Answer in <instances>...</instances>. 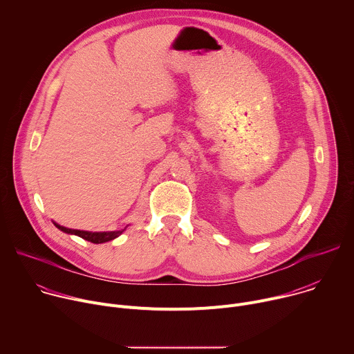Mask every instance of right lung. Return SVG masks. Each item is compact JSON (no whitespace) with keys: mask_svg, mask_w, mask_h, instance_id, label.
<instances>
[{"mask_svg":"<svg viewBox=\"0 0 354 354\" xmlns=\"http://www.w3.org/2000/svg\"><path fill=\"white\" fill-rule=\"evenodd\" d=\"M60 231L66 232V234H73V235H78L81 236L82 239L85 241H89L92 243H104V242H108V241H112L115 238H118L124 230H120V231H108V232H91V231H80V230H73V228H67V227H63V225H59L56 223H53Z\"/></svg>","mask_w":354,"mask_h":354,"instance_id":"add662e5","label":"right lung"}]
</instances>
